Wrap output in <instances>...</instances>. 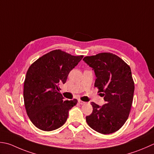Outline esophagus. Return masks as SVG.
Wrapping results in <instances>:
<instances>
[{
  "mask_svg": "<svg viewBox=\"0 0 154 154\" xmlns=\"http://www.w3.org/2000/svg\"><path fill=\"white\" fill-rule=\"evenodd\" d=\"M78 102H79V103L80 105H84V104L85 103V102L82 101L81 100H79V101H78Z\"/></svg>",
  "mask_w": 154,
  "mask_h": 154,
  "instance_id": "1",
  "label": "esophagus"
}]
</instances>
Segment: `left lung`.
Instances as JSON below:
<instances>
[{
  "label": "left lung",
  "instance_id": "8db88e82",
  "mask_svg": "<svg viewBox=\"0 0 154 154\" xmlns=\"http://www.w3.org/2000/svg\"><path fill=\"white\" fill-rule=\"evenodd\" d=\"M83 60L94 71L97 78L94 86L105 101L102 106L92 102L93 112L86 117V122L99 133H114L127 121L133 102L135 87L131 69L110 53L85 57Z\"/></svg>",
  "mask_w": 154,
  "mask_h": 154
}]
</instances>
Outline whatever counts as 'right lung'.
I'll use <instances>...</instances> for the list:
<instances>
[{
    "label": "right lung",
    "instance_id": "right-lung-1",
    "mask_svg": "<svg viewBox=\"0 0 154 154\" xmlns=\"http://www.w3.org/2000/svg\"><path fill=\"white\" fill-rule=\"evenodd\" d=\"M83 56H73L61 50L44 55L30 66L24 82L26 113L35 127L50 131L59 128L67 119L77 99L65 100L59 93L68 75Z\"/></svg>",
    "mask_w": 154,
    "mask_h": 154
}]
</instances>
